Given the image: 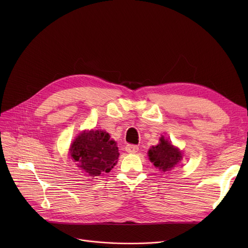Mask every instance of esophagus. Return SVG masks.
<instances>
[{
	"mask_svg": "<svg viewBox=\"0 0 248 248\" xmlns=\"http://www.w3.org/2000/svg\"><path fill=\"white\" fill-rule=\"evenodd\" d=\"M125 151H126L127 153L134 154V153H137V152L139 151V147L136 146V145H126Z\"/></svg>",
	"mask_w": 248,
	"mask_h": 248,
	"instance_id": "esophagus-1",
	"label": "esophagus"
}]
</instances>
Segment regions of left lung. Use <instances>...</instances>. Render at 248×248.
Wrapping results in <instances>:
<instances>
[{
  "label": "left lung",
  "mask_w": 248,
  "mask_h": 248,
  "mask_svg": "<svg viewBox=\"0 0 248 248\" xmlns=\"http://www.w3.org/2000/svg\"><path fill=\"white\" fill-rule=\"evenodd\" d=\"M161 142L155 147H152L149 151V158L154 165L163 172L170 171L181 161V152L174 148L171 142L165 140L164 137L160 139Z\"/></svg>",
  "instance_id": "8db88e82"
}]
</instances>
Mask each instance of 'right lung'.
<instances>
[{"label": "right lung", "mask_w": 248, "mask_h": 248, "mask_svg": "<svg viewBox=\"0 0 248 248\" xmlns=\"http://www.w3.org/2000/svg\"><path fill=\"white\" fill-rule=\"evenodd\" d=\"M71 157L90 177L108 173L117 163L119 148L103 131L82 133L71 146Z\"/></svg>", "instance_id": "obj_1"}]
</instances>
